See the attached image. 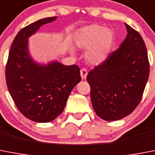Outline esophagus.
I'll return each instance as SVG.
<instances>
[{"label":"esophagus","instance_id":"1","mask_svg":"<svg viewBox=\"0 0 155 155\" xmlns=\"http://www.w3.org/2000/svg\"><path fill=\"white\" fill-rule=\"evenodd\" d=\"M87 71L86 68H82L80 70V75H81V78L83 80H85L86 78H87Z\"/></svg>","mask_w":155,"mask_h":155}]
</instances>
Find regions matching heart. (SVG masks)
<instances>
[{
  "label": "heart",
  "instance_id": "b5f03b06",
  "mask_svg": "<svg viewBox=\"0 0 155 155\" xmlns=\"http://www.w3.org/2000/svg\"><path fill=\"white\" fill-rule=\"evenodd\" d=\"M115 41V35L111 29L104 26L92 24L78 30L74 36L75 46L88 49L86 58L92 64L103 63L110 55ZM72 52V49H70Z\"/></svg>",
  "mask_w": 155,
  "mask_h": 155
}]
</instances>
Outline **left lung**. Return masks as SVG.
I'll use <instances>...</instances> for the list:
<instances>
[{
    "mask_svg": "<svg viewBox=\"0 0 155 155\" xmlns=\"http://www.w3.org/2000/svg\"><path fill=\"white\" fill-rule=\"evenodd\" d=\"M125 27L128 35L120 47L87 77L94 110L108 121L122 119L135 110L150 72L143 38L127 23Z\"/></svg>",
    "mask_w": 155,
    "mask_h": 155,
    "instance_id": "left-lung-1",
    "label": "left lung"
}]
</instances>
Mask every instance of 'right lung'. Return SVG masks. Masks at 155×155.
Instances as JSON below:
<instances>
[{"instance_id":"1","label":"right lung","mask_w":155,"mask_h":155,"mask_svg":"<svg viewBox=\"0 0 155 155\" xmlns=\"http://www.w3.org/2000/svg\"><path fill=\"white\" fill-rule=\"evenodd\" d=\"M57 16L41 19L19 31L10 48L5 78L9 94L24 117L38 123L53 120L63 112L73 87L81 81L80 68L58 61L37 63L30 55L28 38Z\"/></svg>"}]
</instances>
